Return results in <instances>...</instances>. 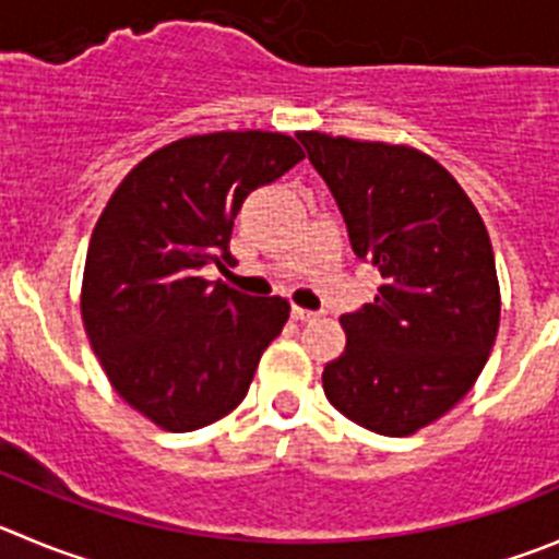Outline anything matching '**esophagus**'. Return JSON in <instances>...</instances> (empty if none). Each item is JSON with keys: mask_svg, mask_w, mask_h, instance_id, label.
I'll list each match as a JSON object with an SVG mask.
<instances>
[{"mask_svg": "<svg viewBox=\"0 0 559 559\" xmlns=\"http://www.w3.org/2000/svg\"><path fill=\"white\" fill-rule=\"evenodd\" d=\"M290 316L296 318V321H316L318 318V312H312V310H301V307H294V310H290Z\"/></svg>", "mask_w": 559, "mask_h": 559, "instance_id": "1", "label": "esophagus"}]
</instances>
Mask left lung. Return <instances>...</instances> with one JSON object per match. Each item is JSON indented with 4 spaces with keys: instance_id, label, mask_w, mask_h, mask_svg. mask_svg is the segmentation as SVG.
Returning <instances> with one entry per match:
<instances>
[{
    "instance_id": "left-lung-1",
    "label": "left lung",
    "mask_w": 559,
    "mask_h": 559,
    "mask_svg": "<svg viewBox=\"0 0 559 559\" xmlns=\"http://www.w3.org/2000/svg\"><path fill=\"white\" fill-rule=\"evenodd\" d=\"M356 258L379 294L340 316L345 350L323 368L329 403L384 436L448 414L480 376L499 329L491 238L459 180L412 145L299 131Z\"/></svg>"
}]
</instances>
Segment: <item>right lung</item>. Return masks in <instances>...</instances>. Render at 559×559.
<instances>
[{
  "label": "right lung",
  "instance_id": "1",
  "mask_svg": "<svg viewBox=\"0 0 559 559\" xmlns=\"http://www.w3.org/2000/svg\"><path fill=\"white\" fill-rule=\"evenodd\" d=\"M305 158L280 131H214L142 158L93 227L82 321L106 379L173 433L205 428L247 397L260 356L290 305L200 276L230 263L238 211L254 189Z\"/></svg>",
  "mask_w": 559,
  "mask_h": 559
}]
</instances>
